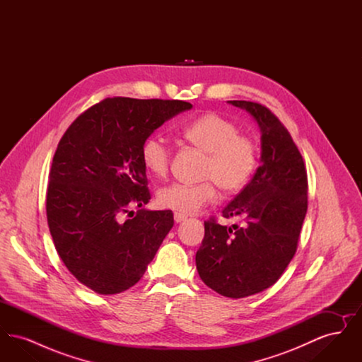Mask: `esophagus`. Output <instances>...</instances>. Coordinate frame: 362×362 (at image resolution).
I'll list each match as a JSON object with an SVG mask.
<instances>
[{
	"mask_svg": "<svg viewBox=\"0 0 362 362\" xmlns=\"http://www.w3.org/2000/svg\"><path fill=\"white\" fill-rule=\"evenodd\" d=\"M173 220H175V223H182V221L186 220V216L179 214V213H175V214H173Z\"/></svg>",
	"mask_w": 362,
	"mask_h": 362,
	"instance_id": "esophagus-1",
	"label": "esophagus"
}]
</instances>
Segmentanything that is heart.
<instances>
[{"mask_svg": "<svg viewBox=\"0 0 362 362\" xmlns=\"http://www.w3.org/2000/svg\"><path fill=\"white\" fill-rule=\"evenodd\" d=\"M182 136L201 152L206 153L202 179L198 185L173 183L158 189L157 204L163 209L189 216L210 205L217 187L225 194L244 189L258 167V146L252 138L240 134L235 122L216 112H207L182 127ZM173 151L160 134L146 138L141 146L144 168L156 177H164L171 165Z\"/></svg>", "mask_w": 362, "mask_h": 362, "instance_id": "obj_1", "label": "heart"}]
</instances>
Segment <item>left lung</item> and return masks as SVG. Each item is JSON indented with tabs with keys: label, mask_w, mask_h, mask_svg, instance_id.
I'll return each mask as SVG.
<instances>
[{
	"label": "left lung",
	"mask_w": 362,
	"mask_h": 362,
	"mask_svg": "<svg viewBox=\"0 0 362 362\" xmlns=\"http://www.w3.org/2000/svg\"><path fill=\"white\" fill-rule=\"evenodd\" d=\"M252 115L260 129V165L251 182L223 210L243 225L205 221L195 262L210 289L243 298L274 285L291 263L308 207V177L292 136L264 105L230 100Z\"/></svg>",
	"instance_id": "8db88e82"
}]
</instances>
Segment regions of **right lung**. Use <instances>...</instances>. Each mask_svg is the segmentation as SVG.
<instances>
[{
    "label": "right lung",
    "mask_w": 362,
    "mask_h": 362,
    "mask_svg": "<svg viewBox=\"0 0 362 362\" xmlns=\"http://www.w3.org/2000/svg\"><path fill=\"white\" fill-rule=\"evenodd\" d=\"M192 108L183 100L108 98L69 126L52 158L47 223L66 269L86 288L117 294L136 285L173 226L151 199L141 146L157 127ZM132 213V211H130Z\"/></svg>",
    "instance_id": "right-lung-1"
}]
</instances>
